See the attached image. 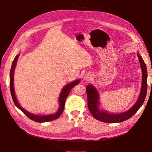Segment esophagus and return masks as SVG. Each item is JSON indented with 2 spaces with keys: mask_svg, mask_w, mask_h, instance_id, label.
Listing matches in <instances>:
<instances>
[{
  "mask_svg": "<svg viewBox=\"0 0 152 152\" xmlns=\"http://www.w3.org/2000/svg\"><path fill=\"white\" fill-rule=\"evenodd\" d=\"M92 74L91 73H86V74L85 75V77L84 78V80L86 81V82H89V80H91L92 79Z\"/></svg>",
  "mask_w": 152,
  "mask_h": 152,
  "instance_id": "obj_1",
  "label": "esophagus"
}]
</instances>
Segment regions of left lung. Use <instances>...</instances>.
<instances>
[{
    "label": "left lung",
    "mask_w": 152,
    "mask_h": 152,
    "mask_svg": "<svg viewBox=\"0 0 152 152\" xmlns=\"http://www.w3.org/2000/svg\"><path fill=\"white\" fill-rule=\"evenodd\" d=\"M140 62L142 72V80L141 93L134 105L128 111L119 114H111L106 112L98 108L99 104V94L94 87L92 85H88L86 87L87 95V105L91 115L94 118L103 122L107 123H118L122 122L130 118L137 112L143 104L147 93V70L145 63L142 57L137 54Z\"/></svg>",
    "instance_id": "1"
}]
</instances>
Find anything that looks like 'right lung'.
I'll list each match as a JSON object with an SVG mask.
<instances>
[{
	"instance_id": "right-lung-1",
	"label": "right lung",
	"mask_w": 152,
	"mask_h": 152,
	"mask_svg": "<svg viewBox=\"0 0 152 152\" xmlns=\"http://www.w3.org/2000/svg\"><path fill=\"white\" fill-rule=\"evenodd\" d=\"M20 55H18L15 57V58L14 59L13 62L12 63V66L11 68V71H10V91H11V94L12 98L13 100V102L15 103V104L16 106V107L19 108L20 110L23 112V113L28 117L31 120L35 121L37 122H49L53 120H55V119L58 118L59 116L61 115V114L62 113L64 107H65V101L67 98L68 95L70 93V92L71 91V89L73 88V87L77 85L79 83L80 80H77L74 82H71L70 84H67L63 90L61 91V93L59 95V107L58 108V112L56 113L51 114V115H35L31 114L27 111H26L18 103V101L16 99L15 93V89H14V84H13V81H14V72H15V66L16 65V62L18 58H19Z\"/></svg>"
}]
</instances>
